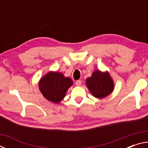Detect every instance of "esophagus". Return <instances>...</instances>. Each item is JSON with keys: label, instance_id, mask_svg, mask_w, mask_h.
<instances>
[{"label": "esophagus", "instance_id": "1", "mask_svg": "<svg viewBox=\"0 0 148 148\" xmlns=\"http://www.w3.org/2000/svg\"><path fill=\"white\" fill-rule=\"evenodd\" d=\"M81 84H82L81 80H77V81L76 82V86H81Z\"/></svg>", "mask_w": 148, "mask_h": 148}]
</instances>
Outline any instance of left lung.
Listing matches in <instances>:
<instances>
[{
	"mask_svg": "<svg viewBox=\"0 0 148 148\" xmlns=\"http://www.w3.org/2000/svg\"><path fill=\"white\" fill-rule=\"evenodd\" d=\"M87 87L92 96L97 99H103L108 96L114 89V82L108 71L96 70L86 81Z\"/></svg>",
	"mask_w": 148,
	"mask_h": 148,
	"instance_id": "8db88e82",
	"label": "left lung"
}]
</instances>
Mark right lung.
I'll list each match as a JSON object with an SVG mask.
<instances>
[{
	"instance_id": "right-lung-1",
	"label": "right lung",
	"mask_w": 148,
	"mask_h": 148,
	"mask_svg": "<svg viewBox=\"0 0 148 148\" xmlns=\"http://www.w3.org/2000/svg\"><path fill=\"white\" fill-rule=\"evenodd\" d=\"M72 84V79L65 77L61 72L49 71L40 79L38 87L45 99L58 104Z\"/></svg>"
}]
</instances>
